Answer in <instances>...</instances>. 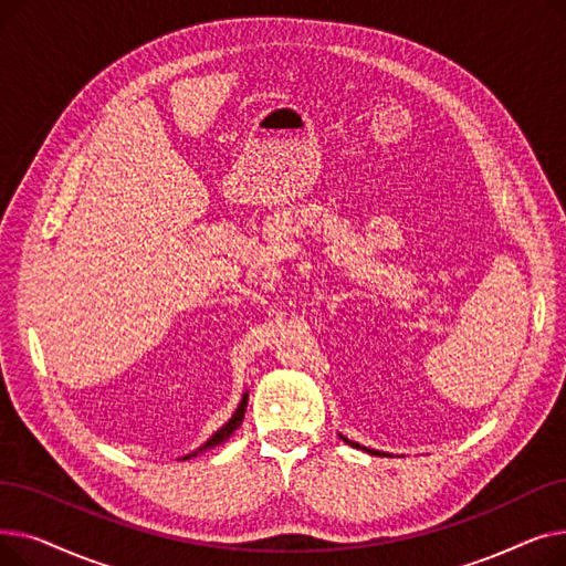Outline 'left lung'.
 <instances>
[{
    "instance_id": "1",
    "label": "left lung",
    "mask_w": 566,
    "mask_h": 566,
    "mask_svg": "<svg viewBox=\"0 0 566 566\" xmlns=\"http://www.w3.org/2000/svg\"><path fill=\"white\" fill-rule=\"evenodd\" d=\"M339 438L346 442V444H350V448H358V450H365V452H369V454H378V457H388L385 452H378V450H369V448H365V444H360V442H353V440H348L346 436H342L339 433Z\"/></svg>"
}]
</instances>
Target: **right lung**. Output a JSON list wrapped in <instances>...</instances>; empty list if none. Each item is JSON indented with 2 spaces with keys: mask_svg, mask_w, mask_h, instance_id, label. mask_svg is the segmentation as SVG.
<instances>
[{
  "mask_svg": "<svg viewBox=\"0 0 566 566\" xmlns=\"http://www.w3.org/2000/svg\"><path fill=\"white\" fill-rule=\"evenodd\" d=\"M245 408H248V392L243 395V399H241V403H238V408H235V412L231 415V420L222 427V429H218L211 438H208L201 448H197L195 452H190V454H186L184 457V461L186 459H190V457H197V454H201V452H206V450H211V448H216V444H220V442H224L238 427L243 424V418H245Z\"/></svg>",
  "mask_w": 566,
  "mask_h": 566,
  "instance_id": "add662e5",
  "label": "right lung"
}]
</instances>
